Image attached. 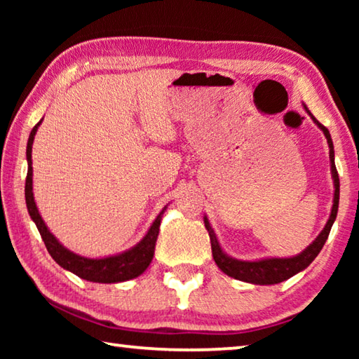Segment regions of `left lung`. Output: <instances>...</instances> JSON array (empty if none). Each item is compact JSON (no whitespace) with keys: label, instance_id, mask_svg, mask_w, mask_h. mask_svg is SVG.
I'll use <instances>...</instances> for the list:
<instances>
[{"label":"left lung","instance_id":"1","mask_svg":"<svg viewBox=\"0 0 359 359\" xmlns=\"http://www.w3.org/2000/svg\"><path fill=\"white\" fill-rule=\"evenodd\" d=\"M306 112L311 115V118L315 121V125L323 131V135L327 141V145H330V161H331V175H332V182H334V199H332V209H331V215L327 218V222L325 224V228L321 229V233L317 236L311 245H309L306 250H302L299 255L296 257H290V258H263V259H257V261H244V259H236L229 255L224 253L222 250L220 244H218L217 236L212 229L210 223L208 220V217L204 215V224L205 229H208L209 238H210V245H212V257H214L217 266L224 272V274L236 278V280H242L247 283H253V285H274V283H280L287 278L296 276L297 272H301L306 269V267L312 263V261L317 258V255L320 253L321 248H323L325 242L330 236V231L334 220L337 217V209H339V174L336 169V163H334V145H332V139L330 131H327L326 126H323L320 121L313 117L309 111L306 104H302Z\"/></svg>","mask_w":359,"mask_h":359}]
</instances>
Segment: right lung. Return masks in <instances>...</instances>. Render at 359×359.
<instances>
[{
  "label": "right lung",
  "instance_id": "add662e5",
  "mask_svg": "<svg viewBox=\"0 0 359 359\" xmlns=\"http://www.w3.org/2000/svg\"><path fill=\"white\" fill-rule=\"evenodd\" d=\"M34 126L29 133L28 144H27V161H28V172H27V182H25V201L28 214L32 217V220L36 223L39 234L44 244L47 247V252L50 253V257L57 261V263L63 267V269L72 272L77 277L83 278L88 282L96 283H117L131 280L141 276L142 272L147 269L149 264L151 263L155 253V244L158 233H160V223L161 217L165 214L168 205L163 208V210L158 214L155 222L151 223L147 234L137 242L135 247H131L130 250H125L118 255H112V257L106 258H85L81 255H76L74 252L68 250V248L60 244L58 239L53 236L48 228L46 226L44 220L39 215V210L36 208L34 196H33V166H32V147L34 141V135L38 131L39 125Z\"/></svg>",
  "mask_w": 359,
  "mask_h": 359
}]
</instances>
